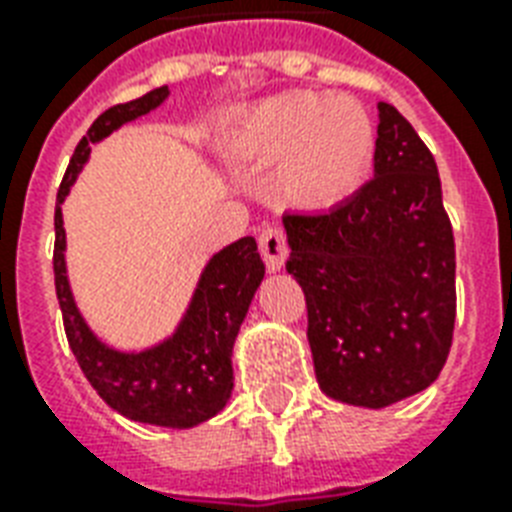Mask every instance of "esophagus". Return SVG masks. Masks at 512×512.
<instances>
[{
  "instance_id": "34e87169",
  "label": "esophagus",
  "mask_w": 512,
  "mask_h": 512,
  "mask_svg": "<svg viewBox=\"0 0 512 512\" xmlns=\"http://www.w3.org/2000/svg\"><path fill=\"white\" fill-rule=\"evenodd\" d=\"M260 255H263L265 265H268V271L271 273L284 268L289 247H287V236H284L281 228H265V231L260 233Z\"/></svg>"
}]
</instances>
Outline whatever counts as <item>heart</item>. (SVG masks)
<instances>
[{"instance_id": "heart-1", "label": "heart", "mask_w": 512, "mask_h": 512, "mask_svg": "<svg viewBox=\"0 0 512 512\" xmlns=\"http://www.w3.org/2000/svg\"><path fill=\"white\" fill-rule=\"evenodd\" d=\"M239 162H279V188L295 207L332 209L356 191L374 154V127L353 98L281 92L244 108L225 132Z\"/></svg>"}]
</instances>
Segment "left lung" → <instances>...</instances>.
I'll list each match as a JSON object with an SVG mask.
<instances>
[{"label": "left lung", "instance_id": "8db88e82", "mask_svg": "<svg viewBox=\"0 0 512 512\" xmlns=\"http://www.w3.org/2000/svg\"><path fill=\"white\" fill-rule=\"evenodd\" d=\"M377 119L372 180L329 212L284 215L319 388L364 409L438 380L457 313L436 159L390 103Z\"/></svg>", "mask_w": 512, "mask_h": 512}]
</instances>
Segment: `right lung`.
I'll list each match as a JSON object with an SVG mask.
<instances>
[{"label":"right lung","mask_w":512,"mask_h":512,"mask_svg":"<svg viewBox=\"0 0 512 512\" xmlns=\"http://www.w3.org/2000/svg\"><path fill=\"white\" fill-rule=\"evenodd\" d=\"M167 87L143 98L108 108L100 114L76 146L55 201V292H58L68 345L82 366L84 377L114 412L132 422L159 428L188 430L223 412L233 393V345L265 265L252 236L233 241L209 257L170 335L143 348H116L87 324L76 305L66 263L63 201L71 185L90 162L92 146L164 106Z\"/></svg>","instance_id":"add662e5"}]
</instances>
